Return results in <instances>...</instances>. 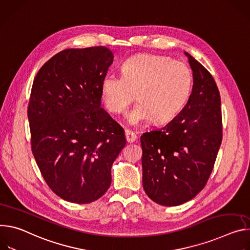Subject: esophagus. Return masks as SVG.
Masks as SVG:
<instances>
[{
	"label": "esophagus",
	"mask_w": 250,
	"mask_h": 250,
	"mask_svg": "<svg viewBox=\"0 0 250 250\" xmlns=\"http://www.w3.org/2000/svg\"><path fill=\"white\" fill-rule=\"evenodd\" d=\"M125 137H126V140H127L128 143H133V142H135L137 140L136 134L134 132L128 130V129L125 130Z\"/></svg>",
	"instance_id": "obj_1"
}]
</instances>
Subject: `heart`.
I'll use <instances>...</instances> for the list:
<instances>
[{"label": "heart", "mask_w": 250, "mask_h": 250, "mask_svg": "<svg viewBox=\"0 0 250 250\" xmlns=\"http://www.w3.org/2000/svg\"><path fill=\"white\" fill-rule=\"evenodd\" d=\"M192 84L188 66L180 61L154 54H139L122 64V75L107 73L102 97L107 109L121 113L137 97L139 102L126 113L127 121L139 126L175 118L187 104Z\"/></svg>", "instance_id": "obj_1"}]
</instances>
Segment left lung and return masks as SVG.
<instances>
[{
  "label": "left lung",
  "instance_id": "left-lung-1",
  "mask_svg": "<svg viewBox=\"0 0 250 250\" xmlns=\"http://www.w3.org/2000/svg\"><path fill=\"white\" fill-rule=\"evenodd\" d=\"M192 71L191 93L167 125L141 136L143 188L165 207L180 206L206 186L223 138L220 96L211 74L185 52Z\"/></svg>",
  "mask_w": 250,
  "mask_h": 250
}]
</instances>
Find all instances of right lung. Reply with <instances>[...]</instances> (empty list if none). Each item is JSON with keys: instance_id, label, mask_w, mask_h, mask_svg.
I'll return each instance as SVG.
<instances>
[{"instance_id": "obj_1", "label": "right lung", "mask_w": 250, "mask_h": 250, "mask_svg": "<svg viewBox=\"0 0 250 250\" xmlns=\"http://www.w3.org/2000/svg\"><path fill=\"white\" fill-rule=\"evenodd\" d=\"M109 48H68L38 72L27 108L32 151L55 195L74 204L101 198L126 145L123 128L101 108Z\"/></svg>"}]
</instances>
